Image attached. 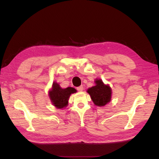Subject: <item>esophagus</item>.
<instances>
[{
    "instance_id": "1",
    "label": "esophagus",
    "mask_w": 159,
    "mask_h": 159,
    "mask_svg": "<svg viewBox=\"0 0 159 159\" xmlns=\"http://www.w3.org/2000/svg\"><path fill=\"white\" fill-rule=\"evenodd\" d=\"M83 89H84V87L82 85H81V86H80V87L77 88V90H78V91H82Z\"/></svg>"
}]
</instances>
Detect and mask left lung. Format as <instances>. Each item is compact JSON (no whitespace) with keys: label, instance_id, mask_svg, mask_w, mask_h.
<instances>
[{"label":"left lung","instance_id":"obj_1","mask_svg":"<svg viewBox=\"0 0 159 159\" xmlns=\"http://www.w3.org/2000/svg\"><path fill=\"white\" fill-rule=\"evenodd\" d=\"M95 85L89 88L87 92L91 96L93 103L99 107L105 106L111 98V89L109 85H105L101 79L95 81Z\"/></svg>","mask_w":159,"mask_h":159}]
</instances>
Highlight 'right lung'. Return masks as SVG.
<instances>
[{
	"label": "right lung",
	"mask_w": 159,
	"mask_h": 159,
	"mask_svg": "<svg viewBox=\"0 0 159 159\" xmlns=\"http://www.w3.org/2000/svg\"><path fill=\"white\" fill-rule=\"evenodd\" d=\"M75 89L71 87L61 88L58 84L54 82L49 91V97L52 104L57 109L64 108L68 105V100L71 93H76Z\"/></svg>",
	"instance_id": "1"
}]
</instances>
